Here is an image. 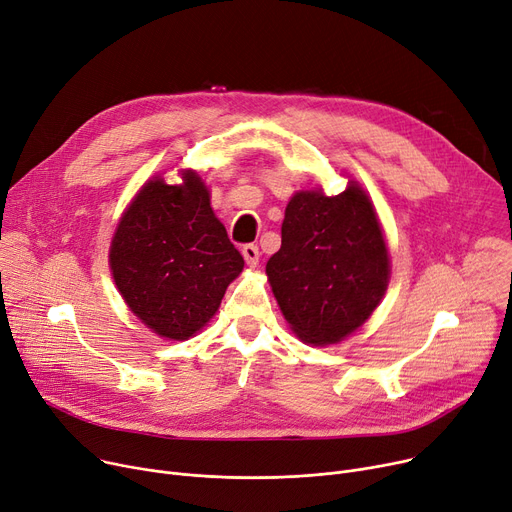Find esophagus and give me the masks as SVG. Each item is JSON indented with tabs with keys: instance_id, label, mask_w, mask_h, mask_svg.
<instances>
[{
	"instance_id": "obj_1",
	"label": "esophagus",
	"mask_w": 512,
	"mask_h": 512,
	"mask_svg": "<svg viewBox=\"0 0 512 512\" xmlns=\"http://www.w3.org/2000/svg\"><path fill=\"white\" fill-rule=\"evenodd\" d=\"M243 257L249 267H257L259 263V247L257 245H245L243 247Z\"/></svg>"
}]
</instances>
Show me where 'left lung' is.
Segmentation results:
<instances>
[{"mask_svg":"<svg viewBox=\"0 0 512 512\" xmlns=\"http://www.w3.org/2000/svg\"><path fill=\"white\" fill-rule=\"evenodd\" d=\"M389 271L377 212L356 181L333 197L321 189L294 193L282 247L265 265L290 329L313 346L354 333L383 300Z\"/></svg>","mask_w":512,"mask_h":512,"instance_id":"1","label":"left lung"}]
</instances>
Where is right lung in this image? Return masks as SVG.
<instances>
[{
  "instance_id": "1",
  "label": "right lung",
  "mask_w": 512,
  "mask_h": 512,
  "mask_svg": "<svg viewBox=\"0 0 512 512\" xmlns=\"http://www.w3.org/2000/svg\"><path fill=\"white\" fill-rule=\"evenodd\" d=\"M109 265L129 311L160 337L189 339L216 315L245 261L193 170L181 185L150 179L123 212Z\"/></svg>"
}]
</instances>
